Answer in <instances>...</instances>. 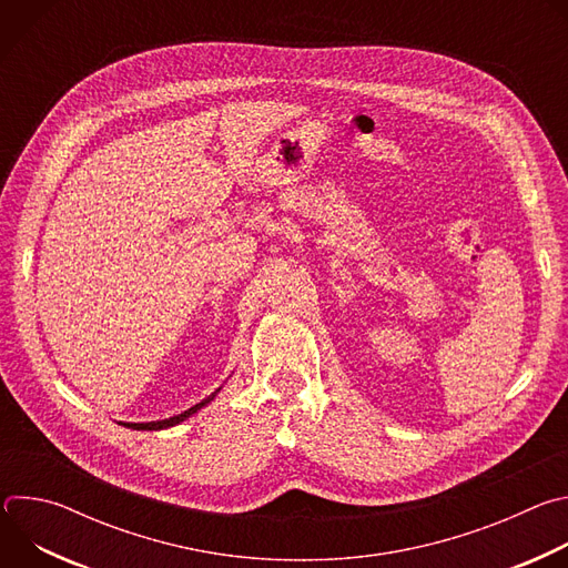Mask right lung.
<instances>
[{
  "instance_id": "obj_1",
  "label": "right lung",
  "mask_w": 568,
  "mask_h": 568,
  "mask_svg": "<svg viewBox=\"0 0 568 568\" xmlns=\"http://www.w3.org/2000/svg\"><path fill=\"white\" fill-rule=\"evenodd\" d=\"M220 390V388H217ZM215 390V393H217ZM215 393H211L206 399H202L200 404H195V407H191L189 412H184V414H180V416H173V418H166V420H156V423H125V427H130V429H145V432H156V429H169V427H175V425H180L182 420H186V418H191L193 414H197L202 407H206V404L215 397Z\"/></svg>"
}]
</instances>
